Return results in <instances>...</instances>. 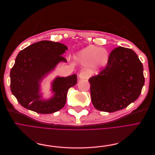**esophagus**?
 I'll return each mask as SVG.
<instances>
[{"label":"esophagus","instance_id":"obj_1","mask_svg":"<svg viewBox=\"0 0 155 155\" xmlns=\"http://www.w3.org/2000/svg\"><path fill=\"white\" fill-rule=\"evenodd\" d=\"M89 75L86 71H83L79 74V78L80 79H87L89 78Z\"/></svg>","mask_w":155,"mask_h":155}]
</instances>
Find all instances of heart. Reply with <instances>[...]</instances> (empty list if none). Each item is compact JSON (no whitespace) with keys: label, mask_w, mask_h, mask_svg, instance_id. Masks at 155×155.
<instances>
[{"label":"heart","mask_w":155,"mask_h":155,"mask_svg":"<svg viewBox=\"0 0 155 155\" xmlns=\"http://www.w3.org/2000/svg\"><path fill=\"white\" fill-rule=\"evenodd\" d=\"M75 58L81 64H89L90 71L94 73L106 67L109 61V54L104 48L89 45L77 52Z\"/></svg>","instance_id":"b5f03b06"}]
</instances>
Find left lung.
<instances>
[{
	"mask_svg": "<svg viewBox=\"0 0 155 155\" xmlns=\"http://www.w3.org/2000/svg\"><path fill=\"white\" fill-rule=\"evenodd\" d=\"M89 83L94 107L114 112L139 97L144 84L143 65L133 50L119 47L110 54L107 67Z\"/></svg>",
	"mask_w": 155,
	"mask_h": 155,
	"instance_id": "1",
	"label": "left lung"
}]
</instances>
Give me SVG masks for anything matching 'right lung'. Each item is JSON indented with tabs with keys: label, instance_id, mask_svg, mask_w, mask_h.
I'll list each match as a JSON object with an SVG mask.
<instances>
[{
	"label": "right lung",
	"instance_id": "obj_1",
	"mask_svg": "<svg viewBox=\"0 0 155 155\" xmlns=\"http://www.w3.org/2000/svg\"><path fill=\"white\" fill-rule=\"evenodd\" d=\"M68 48L58 42L43 40L31 44L17 55L11 70V90L19 104L38 114H48L62 109L68 91L77 83V75L56 77L51 83L52 96L43 98L41 83L60 63L67 62L62 55Z\"/></svg>",
	"mask_w": 155,
	"mask_h": 155
}]
</instances>
